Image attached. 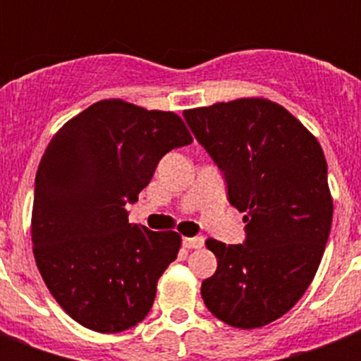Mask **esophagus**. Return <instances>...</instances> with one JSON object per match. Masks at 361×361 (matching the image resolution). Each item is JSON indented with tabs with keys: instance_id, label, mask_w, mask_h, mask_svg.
Instances as JSON below:
<instances>
[{
	"instance_id": "1",
	"label": "esophagus",
	"mask_w": 361,
	"mask_h": 361,
	"mask_svg": "<svg viewBox=\"0 0 361 361\" xmlns=\"http://www.w3.org/2000/svg\"><path fill=\"white\" fill-rule=\"evenodd\" d=\"M183 245L187 249H200L204 245V238L202 236H195V238H183Z\"/></svg>"
}]
</instances>
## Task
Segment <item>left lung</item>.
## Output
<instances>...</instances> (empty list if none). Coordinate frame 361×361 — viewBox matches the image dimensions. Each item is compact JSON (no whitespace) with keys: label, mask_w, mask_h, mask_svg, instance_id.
Returning <instances> with one entry per match:
<instances>
[{"label":"left lung","mask_w":361,"mask_h":361,"mask_svg":"<svg viewBox=\"0 0 361 361\" xmlns=\"http://www.w3.org/2000/svg\"><path fill=\"white\" fill-rule=\"evenodd\" d=\"M243 212L245 241L209 238L215 274L202 300L228 326L252 330L288 313L311 285L330 236L334 200L319 140L281 104L260 97L183 112Z\"/></svg>","instance_id":"obj_1"}]
</instances>
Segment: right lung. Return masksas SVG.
<instances>
[{
	"label": "right lung",
	"mask_w": 361,
	"mask_h": 361,
	"mask_svg": "<svg viewBox=\"0 0 361 361\" xmlns=\"http://www.w3.org/2000/svg\"><path fill=\"white\" fill-rule=\"evenodd\" d=\"M191 142L178 114L121 99L87 106L52 136L35 176L33 255L54 300L84 328L118 334L149 313L181 238L130 225L125 206L164 153Z\"/></svg>",
	"instance_id": "1"
}]
</instances>
